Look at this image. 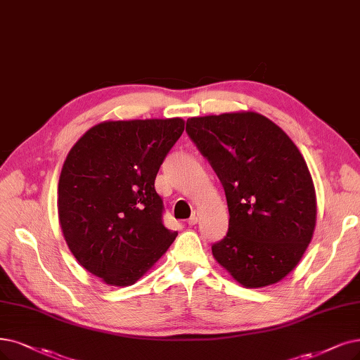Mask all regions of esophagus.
Masks as SVG:
<instances>
[{"label": "esophagus", "instance_id": "obj_1", "mask_svg": "<svg viewBox=\"0 0 360 360\" xmlns=\"http://www.w3.org/2000/svg\"><path fill=\"white\" fill-rule=\"evenodd\" d=\"M197 221H198V214H197V212L194 210L193 214H191V217L188 218L187 224H188V225H195V224H197Z\"/></svg>", "mask_w": 360, "mask_h": 360}]
</instances>
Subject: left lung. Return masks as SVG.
Instances as JSON below:
<instances>
[{"label":"left lung","mask_w":360,"mask_h":360,"mask_svg":"<svg viewBox=\"0 0 360 360\" xmlns=\"http://www.w3.org/2000/svg\"><path fill=\"white\" fill-rule=\"evenodd\" d=\"M187 133L219 178L229 231L212 254L246 288L282 281L302 258L316 225V193L305 160L258 112L193 117Z\"/></svg>","instance_id":"1"}]
</instances>
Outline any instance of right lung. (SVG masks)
Returning a JSON list of instances; mask_svg holds the SVG:
<instances>
[{"label": "right lung", "instance_id": "right-lung-1", "mask_svg": "<svg viewBox=\"0 0 360 360\" xmlns=\"http://www.w3.org/2000/svg\"><path fill=\"white\" fill-rule=\"evenodd\" d=\"M182 131V118L103 122L65 160L60 229L75 259L106 285L139 281L178 236L165 227L154 181Z\"/></svg>", "mask_w": 360, "mask_h": 360}]
</instances>
